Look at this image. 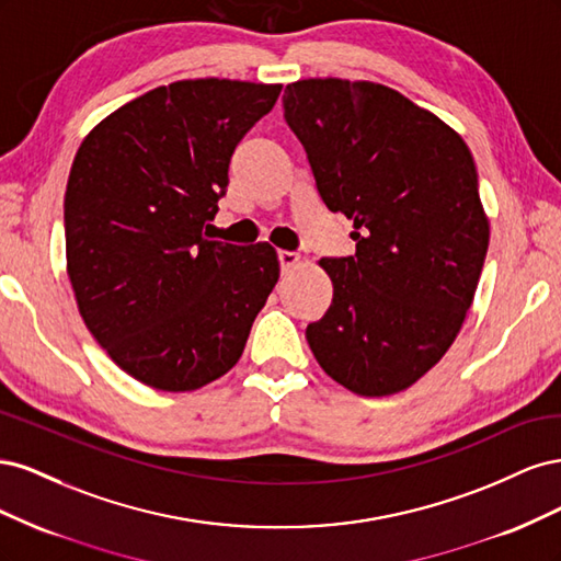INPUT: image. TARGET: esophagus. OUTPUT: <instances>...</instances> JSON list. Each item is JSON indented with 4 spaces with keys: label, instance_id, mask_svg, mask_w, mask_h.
<instances>
[{
    "label": "esophagus",
    "instance_id": "1",
    "mask_svg": "<svg viewBox=\"0 0 561 561\" xmlns=\"http://www.w3.org/2000/svg\"><path fill=\"white\" fill-rule=\"evenodd\" d=\"M278 262H280L283 274H287V271L295 268V266L301 262V257H299L297 252H290V250H280V252H278Z\"/></svg>",
    "mask_w": 561,
    "mask_h": 561
}]
</instances>
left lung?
<instances>
[{"instance_id": "obj_1", "label": "left lung", "mask_w": 561, "mask_h": 561, "mask_svg": "<svg viewBox=\"0 0 561 561\" xmlns=\"http://www.w3.org/2000/svg\"><path fill=\"white\" fill-rule=\"evenodd\" d=\"M283 110L322 203L358 229L355 254L320 260L334 295L309 346L353 393L393 396L443 358L478 290L489 222L472 154L381 83L301 79Z\"/></svg>"}]
</instances>
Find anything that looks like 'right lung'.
<instances>
[{"instance_id":"1","label":"right lung","mask_w":561,"mask_h":561,"mask_svg":"<svg viewBox=\"0 0 561 561\" xmlns=\"http://www.w3.org/2000/svg\"><path fill=\"white\" fill-rule=\"evenodd\" d=\"M280 83L186 79L100 122L65 192L67 274L95 342L133 379L194 390L239 363L278 283L268 243L208 241L243 135Z\"/></svg>"}]
</instances>
